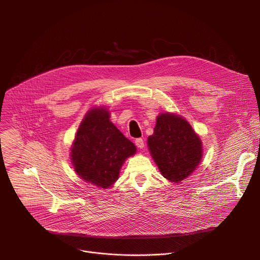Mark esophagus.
Returning a JSON list of instances; mask_svg holds the SVG:
<instances>
[{
  "mask_svg": "<svg viewBox=\"0 0 260 260\" xmlns=\"http://www.w3.org/2000/svg\"><path fill=\"white\" fill-rule=\"evenodd\" d=\"M135 144L137 145L138 148H140V149H142V148H144V140L142 138H138L135 140Z\"/></svg>",
  "mask_w": 260,
  "mask_h": 260,
  "instance_id": "1",
  "label": "esophagus"
}]
</instances>
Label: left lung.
Wrapping results in <instances>:
<instances>
[{
	"instance_id": "left-lung-1",
	"label": "left lung",
	"mask_w": 260,
	"mask_h": 260,
	"mask_svg": "<svg viewBox=\"0 0 260 260\" xmlns=\"http://www.w3.org/2000/svg\"><path fill=\"white\" fill-rule=\"evenodd\" d=\"M149 151L165 178L179 183L199 166L202 141L190 124L175 114H160L154 133L148 138Z\"/></svg>"
}]
</instances>
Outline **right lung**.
Wrapping results in <instances>:
<instances>
[{
    "label": "right lung",
    "mask_w": 260,
    "mask_h": 260,
    "mask_svg": "<svg viewBox=\"0 0 260 260\" xmlns=\"http://www.w3.org/2000/svg\"><path fill=\"white\" fill-rule=\"evenodd\" d=\"M104 108L88 111L72 147L71 159L81 179L108 188L119 177L124 160L136 153V146L110 121Z\"/></svg>",
    "instance_id": "1"
}]
</instances>
